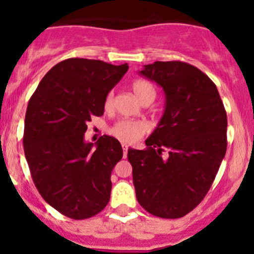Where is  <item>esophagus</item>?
<instances>
[{
	"label": "esophagus",
	"instance_id": "34e87169",
	"mask_svg": "<svg viewBox=\"0 0 254 254\" xmlns=\"http://www.w3.org/2000/svg\"><path fill=\"white\" fill-rule=\"evenodd\" d=\"M122 147H123V156H127V151H128V146H127V143L123 142L122 143Z\"/></svg>",
	"mask_w": 254,
	"mask_h": 254
}]
</instances>
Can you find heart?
Returning a JSON list of instances; mask_svg holds the SVG:
<instances>
[{"instance_id": "1", "label": "heart", "mask_w": 254, "mask_h": 254, "mask_svg": "<svg viewBox=\"0 0 254 254\" xmlns=\"http://www.w3.org/2000/svg\"><path fill=\"white\" fill-rule=\"evenodd\" d=\"M132 90H133L134 95L137 96V99L140 102L146 100L147 98H154L155 99V87L149 81L136 80L132 84ZM112 102H113V95L108 94L107 98H105L104 107L107 109H109L112 107ZM147 131H149V126L145 122H142V121L128 120L120 121V122H117L111 128V132L113 136H116L120 140L126 141V142H134V141H137Z\"/></svg>"}]
</instances>
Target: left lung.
<instances>
[{
	"label": "left lung",
	"mask_w": 254,
	"mask_h": 254,
	"mask_svg": "<svg viewBox=\"0 0 254 254\" xmlns=\"http://www.w3.org/2000/svg\"><path fill=\"white\" fill-rule=\"evenodd\" d=\"M138 73L163 89L165 105L146 149H128L136 197L150 214L178 219L202 201L216 177L226 152V112L216 85L192 64L156 61Z\"/></svg>",
	"instance_id": "1"
}]
</instances>
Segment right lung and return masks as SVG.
I'll list each match as a JSON object with an SVG mask.
<instances>
[{"mask_svg":"<svg viewBox=\"0 0 254 254\" xmlns=\"http://www.w3.org/2000/svg\"><path fill=\"white\" fill-rule=\"evenodd\" d=\"M128 64L69 58L52 67L29 100L24 151L35 187L61 214L82 220L111 198V174L122 159L120 141L85 140L87 122L104 113L108 93Z\"/></svg>","mask_w":254,"mask_h":254,"instance_id":"add662e5","label":"right lung"}]
</instances>
